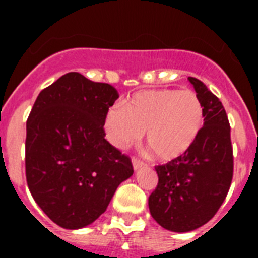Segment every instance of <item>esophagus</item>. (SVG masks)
Listing matches in <instances>:
<instances>
[{
    "mask_svg": "<svg viewBox=\"0 0 258 258\" xmlns=\"http://www.w3.org/2000/svg\"><path fill=\"white\" fill-rule=\"evenodd\" d=\"M145 165V163H143V161H141V159H139V158H135L134 157L133 158V166H134V170H138V169H141L142 166Z\"/></svg>",
    "mask_w": 258,
    "mask_h": 258,
    "instance_id": "1",
    "label": "esophagus"
}]
</instances>
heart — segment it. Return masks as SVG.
I'll return each mask as SVG.
<instances>
[{
	"label": "heart",
	"mask_w": 258,
	"mask_h": 258,
	"mask_svg": "<svg viewBox=\"0 0 258 258\" xmlns=\"http://www.w3.org/2000/svg\"><path fill=\"white\" fill-rule=\"evenodd\" d=\"M204 105L190 89H150L137 93L125 105H113L104 119L109 142L119 149L146 142L159 161L179 158L200 137Z\"/></svg>",
	"instance_id": "b5f03b06"
}]
</instances>
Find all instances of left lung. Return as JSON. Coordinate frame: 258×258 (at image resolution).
Masks as SVG:
<instances>
[{"instance_id":"8db88e82","label":"left lung","mask_w":258,"mask_h":258,"mask_svg":"<svg viewBox=\"0 0 258 258\" xmlns=\"http://www.w3.org/2000/svg\"><path fill=\"white\" fill-rule=\"evenodd\" d=\"M188 80L204 105V127L183 155L155 166L158 184L149 197L154 220L162 228L178 233L194 230L212 220L233 179V146L226 111L201 80Z\"/></svg>"}]
</instances>
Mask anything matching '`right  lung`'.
<instances>
[{"label":"right lung","instance_id":"right-lung-1","mask_svg":"<svg viewBox=\"0 0 258 258\" xmlns=\"http://www.w3.org/2000/svg\"><path fill=\"white\" fill-rule=\"evenodd\" d=\"M119 93L70 72L40 92L26 120L30 194L54 224L80 229L105 212L134 174L128 155L105 139L104 119Z\"/></svg>","mask_w":258,"mask_h":258}]
</instances>
